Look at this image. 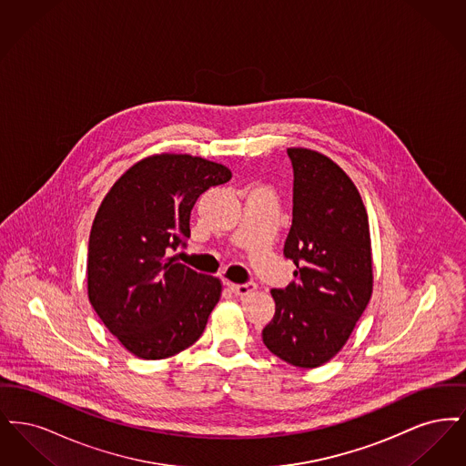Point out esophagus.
I'll return each mask as SVG.
<instances>
[{"label":"esophagus","instance_id":"obj_1","mask_svg":"<svg viewBox=\"0 0 466 466\" xmlns=\"http://www.w3.org/2000/svg\"><path fill=\"white\" fill-rule=\"evenodd\" d=\"M228 289L238 295V297H244V295H249L253 289H257L255 283H243V285H234V283H228Z\"/></svg>","mask_w":466,"mask_h":466}]
</instances>
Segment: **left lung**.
<instances>
[{"mask_svg":"<svg viewBox=\"0 0 466 466\" xmlns=\"http://www.w3.org/2000/svg\"><path fill=\"white\" fill-rule=\"evenodd\" d=\"M293 218L285 257L295 264L287 289H270L276 312L262 330L272 355L314 369L337 355L372 295L369 217L355 183L332 158L289 148Z\"/></svg>","mask_w":466,"mask_h":466,"instance_id":"1","label":"left lung"}]
</instances>
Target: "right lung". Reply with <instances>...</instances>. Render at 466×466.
<instances>
[{
  "instance_id": "obj_1",
  "label": "right lung",
  "mask_w": 466,
  "mask_h": 466,
  "mask_svg": "<svg viewBox=\"0 0 466 466\" xmlns=\"http://www.w3.org/2000/svg\"><path fill=\"white\" fill-rule=\"evenodd\" d=\"M228 167L187 154L136 162L115 181L90 228L89 300L134 356L162 360L199 339L222 295L213 276L175 262L190 238V211Z\"/></svg>"
}]
</instances>
